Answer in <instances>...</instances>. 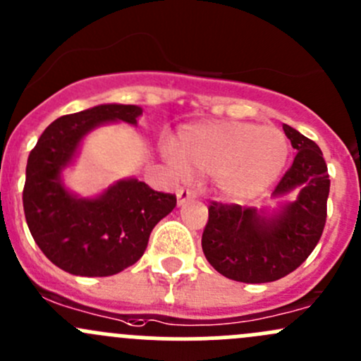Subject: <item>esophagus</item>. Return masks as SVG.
Masks as SVG:
<instances>
[{
	"mask_svg": "<svg viewBox=\"0 0 361 361\" xmlns=\"http://www.w3.org/2000/svg\"><path fill=\"white\" fill-rule=\"evenodd\" d=\"M195 194L192 190H188V188H180V190L176 192V199H178V206H183L185 202H188L190 199H194Z\"/></svg>",
	"mask_w": 361,
	"mask_h": 361,
	"instance_id": "34e87169",
	"label": "esophagus"
}]
</instances>
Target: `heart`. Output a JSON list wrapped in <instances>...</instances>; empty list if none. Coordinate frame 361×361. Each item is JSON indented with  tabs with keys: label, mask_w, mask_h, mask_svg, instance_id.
<instances>
[{
	"label": "heart",
	"mask_w": 361,
	"mask_h": 361,
	"mask_svg": "<svg viewBox=\"0 0 361 361\" xmlns=\"http://www.w3.org/2000/svg\"><path fill=\"white\" fill-rule=\"evenodd\" d=\"M290 143L279 127L253 122H201L181 127L174 157L188 174H213L214 187L228 201H246L279 178Z\"/></svg>",
	"instance_id": "1"
}]
</instances>
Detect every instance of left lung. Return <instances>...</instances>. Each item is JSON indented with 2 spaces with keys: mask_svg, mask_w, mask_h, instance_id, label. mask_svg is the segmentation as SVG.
Here are the masks:
<instances>
[{
  "mask_svg": "<svg viewBox=\"0 0 361 361\" xmlns=\"http://www.w3.org/2000/svg\"><path fill=\"white\" fill-rule=\"evenodd\" d=\"M283 130L297 150L274 197L295 194L276 211L211 202L202 251L221 276L269 283L293 272L318 245L326 221L330 180L322 150L293 127Z\"/></svg>",
  "mask_w": 361,
  "mask_h": 361,
  "instance_id": "left-lung-1",
  "label": "left lung"
}]
</instances>
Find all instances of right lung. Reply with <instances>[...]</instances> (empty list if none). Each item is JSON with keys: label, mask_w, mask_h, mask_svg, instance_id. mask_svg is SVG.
Masks as SVG:
<instances>
[{"label": "right lung", "mask_w": 361, "mask_h": 361, "mask_svg": "<svg viewBox=\"0 0 361 361\" xmlns=\"http://www.w3.org/2000/svg\"><path fill=\"white\" fill-rule=\"evenodd\" d=\"M141 113L136 104H99L64 115L29 154L25 221L45 257L69 274L103 278L136 264L155 225L176 206V195L152 190L136 178L116 181L96 197H80L63 181L90 130L111 122L136 126Z\"/></svg>", "instance_id": "obj_1"}]
</instances>
